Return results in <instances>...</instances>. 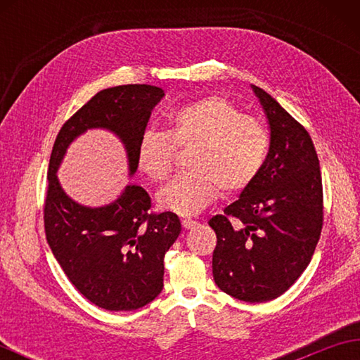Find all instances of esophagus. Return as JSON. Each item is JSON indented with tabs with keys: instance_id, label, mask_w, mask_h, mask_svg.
I'll use <instances>...</instances> for the list:
<instances>
[{
	"instance_id": "esophagus-1",
	"label": "esophagus",
	"mask_w": 360,
	"mask_h": 360,
	"mask_svg": "<svg viewBox=\"0 0 360 360\" xmlns=\"http://www.w3.org/2000/svg\"><path fill=\"white\" fill-rule=\"evenodd\" d=\"M198 223L196 221H193V219H190V218H186V219H182V227L186 229V231H190V229H193L195 226H196Z\"/></svg>"
}]
</instances>
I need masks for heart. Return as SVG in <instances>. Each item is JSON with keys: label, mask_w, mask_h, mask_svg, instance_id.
Masks as SVG:
<instances>
[{"label": "heart", "mask_w": 360, "mask_h": 360, "mask_svg": "<svg viewBox=\"0 0 360 360\" xmlns=\"http://www.w3.org/2000/svg\"><path fill=\"white\" fill-rule=\"evenodd\" d=\"M176 148H190L187 172L159 190L160 209L196 215L218 196L235 193L255 181L269 148V131L262 120L243 114L227 97L207 96L168 112L165 131L145 129L136 147V164L153 182L172 172Z\"/></svg>", "instance_id": "obj_1"}]
</instances>
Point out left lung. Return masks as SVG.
Wrapping results in <instances>:
<instances>
[{
    "label": "left lung",
    "instance_id": "1",
    "mask_svg": "<svg viewBox=\"0 0 360 360\" xmlns=\"http://www.w3.org/2000/svg\"><path fill=\"white\" fill-rule=\"evenodd\" d=\"M269 120L271 145L255 181L215 215L213 278L238 300H274L307 269L322 233L323 188L309 133L252 85Z\"/></svg>",
    "mask_w": 360,
    "mask_h": 360
}]
</instances>
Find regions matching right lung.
<instances>
[{
	"label": "right lung",
	"instance_id": "1",
	"mask_svg": "<svg viewBox=\"0 0 360 360\" xmlns=\"http://www.w3.org/2000/svg\"><path fill=\"white\" fill-rule=\"evenodd\" d=\"M162 97L164 91L151 85L103 89L65 122L52 147L43 205L46 240L75 289L106 311L139 309L160 294L164 257L181 233L179 218L148 212L150 196L136 184L105 207H85L63 192L56 173L75 137L106 128L124 142L133 174L137 142Z\"/></svg>",
	"mask_w": 360,
	"mask_h": 360
}]
</instances>
